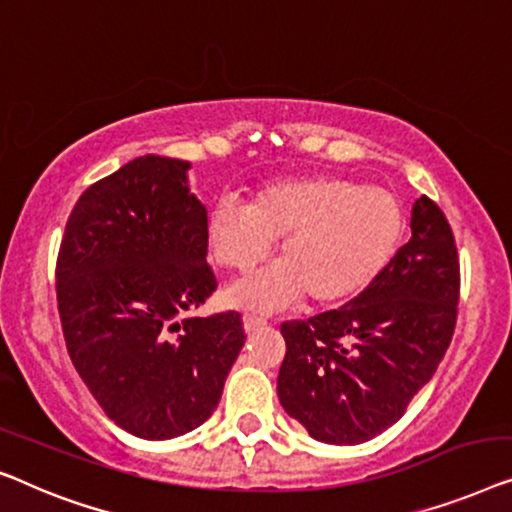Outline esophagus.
I'll return each instance as SVG.
<instances>
[{"label": "esophagus", "instance_id": "esophagus-1", "mask_svg": "<svg viewBox=\"0 0 512 512\" xmlns=\"http://www.w3.org/2000/svg\"><path fill=\"white\" fill-rule=\"evenodd\" d=\"M262 327H266L264 318H255V315H243V329H246L248 334H250V331H257Z\"/></svg>", "mask_w": 512, "mask_h": 512}]
</instances>
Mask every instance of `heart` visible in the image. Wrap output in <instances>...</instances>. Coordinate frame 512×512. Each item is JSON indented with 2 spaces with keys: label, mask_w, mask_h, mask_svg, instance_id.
<instances>
[{
  "label": "heart",
  "mask_w": 512,
  "mask_h": 512,
  "mask_svg": "<svg viewBox=\"0 0 512 512\" xmlns=\"http://www.w3.org/2000/svg\"><path fill=\"white\" fill-rule=\"evenodd\" d=\"M406 229L401 199L385 187L343 176H299L257 187L253 201L232 197L208 211L215 264L248 273L278 243V266L229 290L236 306L276 311L299 299L338 306L362 294L392 262Z\"/></svg>",
  "instance_id": "obj_1"
}]
</instances>
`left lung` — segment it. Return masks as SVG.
I'll use <instances>...</instances> for the list:
<instances>
[{"label": "left lung", "instance_id": "obj_1", "mask_svg": "<svg viewBox=\"0 0 512 512\" xmlns=\"http://www.w3.org/2000/svg\"><path fill=\"white\" fill-rule=\"evenodd\" d=\"M410 229V241L350 304L280 325L287 350L278 399L315 441L357 445L383 434L448 350L459 304L455 236L424 194Z\"/></svg>", "mask_w": 512, "mask_h": 512}]
</instances>
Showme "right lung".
Returning a JSON list of instances; mask_svg holds the SVG:
<instances>
[{
  "instance_id": "add662e5",
  "label": "right lung",
  "mask_w": 512,
  "mask_h": 512,
  "mask_svg": "<svg viewBox=\"0 0 512 512\" xmlns=\"http://www.w3.org/2000/svg\"><path fill=\"white\" fill-rule=\"evenodd\" d=\"M190 162L143 155L81 194L57 255V311L78 376L129 434L208 420L246 343L241 313L194 318L218 287Z\"/></svg>"
}]
</instances>
